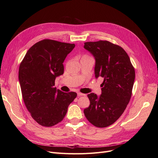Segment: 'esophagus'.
I'll return each mask as SVG.
<instances>
[{
	"mask_svg": "<svg viewBox=\"0 0 158 158\" xmlns=\"http://www.w3.org/2000/svg\"><path fill=\"white\" fill-rule=\"evenodd\" d=\"M77 95H78V97H80V96H85V94H82V93H80V92L77 93Z\"/></svg>",
	"mask_w": 158,
	"mask_h": 158,
	"instance_id": "obj_1",
	"label": "esophagus"
}]
</instances>
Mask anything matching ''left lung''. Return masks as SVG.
<instances>
[{
  "instance_id": "obj_1",
  "label": "left lung",
  "mask_w": 158,
  "mask_h": 158,
  "mask_svg": "<svg viewBox=\"0 0 158 158\" xmlns=\"http://www.w3.org/2000/svg\"><path fill=\"white\" fill-rule=\"evenodd\" d=\"M84 47L95 59V78H103L102 94L88 95L90 104L84 113L93 125L107 127L121 116L130 101L135 69L126 51L111 42H85Z\"/></svg>"
}]
</instances>
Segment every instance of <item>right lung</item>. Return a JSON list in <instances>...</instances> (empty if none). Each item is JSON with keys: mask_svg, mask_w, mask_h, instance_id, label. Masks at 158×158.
I'll use <instances>...</instances> for the list:
<instances>
[{"mask_svg": "<svg viewBox=\"0 0 158 158\" xmlns=\"http://www.w3.org/2000/svg\"><path fill=\"white\" fill-rule=\"evenodd\" d=\"M74 44L51 40L36 43L27 51L18 73L23 102L32 118L49 127L63 121L69 105L77 96L54 87L55 78L63 74V63Z\"/></svg>", "mask_w": 158, "mask_h": 158, "instance_id": "1", "label": "right lung"}]
</instances>
